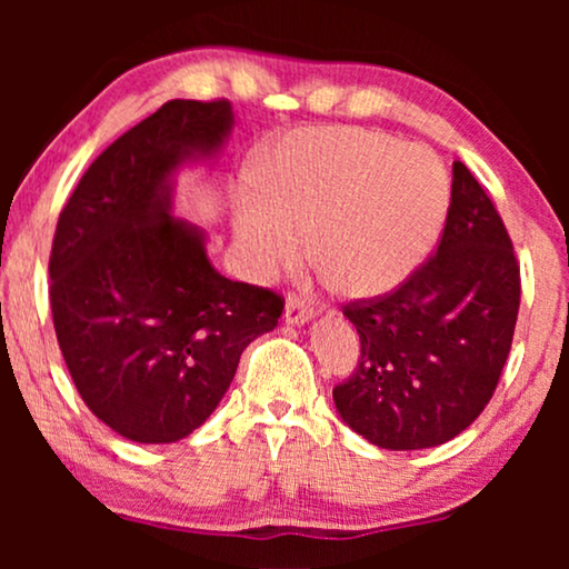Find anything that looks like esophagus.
Here are the masks:
<instances>
[{
    "mask_svg": "<svg viewBox=\"0 0 569 569\" xmlns=\"http://www.w3.org/2000/svg\"><path fill=\"white\" fill-rule=\"evenodd\" d=\"M310 318H313V310H310L306 300H300V298L287 300V306H284V323L287 326H302V323H308Z\"/></svg>",
    "mask_w": 569,
    "mask_h": 569,
    "instance_id": "1",
    "label": "esophagus"
}]
</instances>
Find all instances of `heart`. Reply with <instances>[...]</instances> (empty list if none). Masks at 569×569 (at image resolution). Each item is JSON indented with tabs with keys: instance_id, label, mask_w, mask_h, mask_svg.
I'll return each instance as SVG.
<instances>
[{
	"instance_id": "heart-1",
	"label": "heart",
	"mask_w": 569,
	"mask_h": 569,
	"mask_svg": "<svg viewBox=\"0 0 569 569\" xmlns=\"http://www.w3.org/2000/svg\"><path fill=\"white\" fill-rule=\"evenodd\" d=\"M261 201L236 212L240 256L271 277L302 253L352 298L401 287L438 243L450 178L435 152L355 127L298 129L253 173Z\"/></svg>"
}]
</instances>
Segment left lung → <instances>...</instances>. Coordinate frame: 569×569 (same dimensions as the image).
<instances>
[{
    "label": "left lung",
    "mask_w": 569,
    "mask_h": 569,
    "mask_svg": "<svg viewBox=\"0 0 569 569\" xmlns=\"http://www.w3.org/2000/svg\"><path fill=\"white\" fill-rule=\"evenodd\" d=\"M518 306L520 269L508 230L456 160L438 253L396 292L345 308L362 355L333 388L339 417L386 450L453 440L492 399Z\"/></svg>",
    "instance_id": "1"
}]
</instances>
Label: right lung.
I'll use <instances>...</instances> for the list:
<instances>
[{"label": "right lung", "mask_w": 569, "mask_h": 569, "mask_svg": "<svg viewBox=\"0 0 569 569\" xmlns=\"http://www.w3.org/2000/svg\"><path fill=\"white\" fill-rule=\"evenodd\" d=\"M232 123L228 100H170L100 152L59 214L51 313L69 376L100 422L144 446L204 425L284 308L222 277L204 230L173 214L176 176L212 168Z\"/></svg>", "instance_id": "1"}]
</instances>
